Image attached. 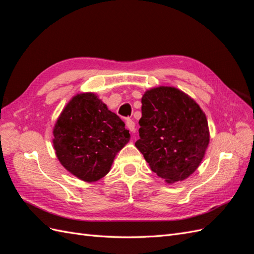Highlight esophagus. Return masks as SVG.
Returning <instances> with one entry per match:
<instances>
[{
    "instance_id": "obj_1",
    "label": "esophagus",
    "mask_w": 254,
    "mask_h": 254,
    "mask_svg": "<svg viewBox=\"0 0 254 254\" xmlns=\"http://www.w3.org/2000/svg\"><path fill=\"white\" fill-rule=\"evenodd\" d=\"M126 126H127V128L130 130V131L134 132V130H135V124H134V122H133L131 119H127V120H126Z\"/></svg>"
}]
</instances>
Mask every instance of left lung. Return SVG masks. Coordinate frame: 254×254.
<instances>
[{
    "label": "left lung",
    "mask_w": 254,
    "mask_h": 254,
    "mask_svg": "<svg viewBox=\"0 0 254 254\" xmlns=\"http://www.w3.org/2000/svg\"><path fill=\"white\" fill-rule=\"evenodd\" d=\"M139 124L135 146L160 178L175 183L197 170L210 133L205 114L193 98L173 87L146 91Z\"/></svg>",
    "instance_id": "8db88e82"
}]
</instances>
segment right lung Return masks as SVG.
<instances>
[{"label": "right lung", "mask_w": 254, "mask_h": 254, "mask_svg": "<svg viewBox=\"0 0 254 254\" xmlns=\"http://www.w3.org/2000/svg\"><path fill=\"white\" fill-rule=\"evenodd\" d=\"M53 134L60 163L87 182L108 174L115 155L130 139L124 122L93 93L77 94L67 103Z\"/></svg>", "instance_id": "add662e5"}]
</instances>
